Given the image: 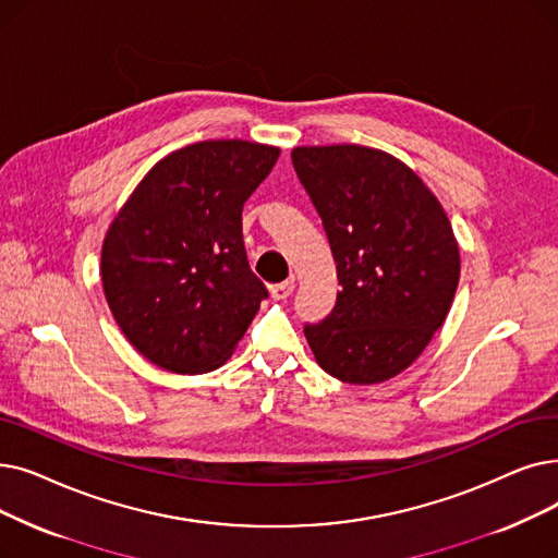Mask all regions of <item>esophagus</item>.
<instances>
[{"label": "esophagus", "mask_w": 558, "mask_h": 558, "mask_svg": "<svg viewBox=\"0 0 558 558\" xmlns=\"http://www.w3.org/2000/svg\"><path fill=\"white\" fill-rule=\"evenodd\" d=\"M294 280H284V282H278V284H274L271 287V299L274 301H284V299H289L292 296V292H294Z\"/></svg>", "instance_id": "34e87169"}]
</instances>
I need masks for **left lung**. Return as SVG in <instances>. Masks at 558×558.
I'll list each match as a JSON object with an SVG mask.
<instances>
[{"instance_id": "8db88e82", "label": "left lung", "mask_w": 558, "mask_h": 558, "mask_svg": "<svg viewBox=\"0 0 558 558\" xmlns=\"http://www.w3.org/2000/svg\"><path fill=\"white\" fill-rule=\"evenodd\" d=\"M294 171L317 207L337 264L332 312L305 324L319 367L374 385L413 365L451 307L460 255L430 189L367 145H301Z\"/></svg>"}]
</instances>
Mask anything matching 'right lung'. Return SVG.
Wrapping results in <instances>:
<instances>
[{
  "label": "right lung",
  "instance_id": "1",
  "mask_svg": "<svg viewBox=\"0 0 558 558\" xmlns=\"http://www.w3.org/2000/svg\"><path fill=\"white\" fill-rule=\"evenodd\" d=\"M280 150L201 141L153 166L102 244V287L116 324L173 374L221 367L269 296L251 271L241 209Z\"/></svg>",
  "mask_w": 558,
  "mask_h": 558
}]
</instances>
